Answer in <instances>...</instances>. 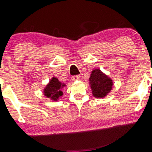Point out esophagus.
I'll return each mask as SVG.
<instances>
[{
  "instance_id": "1",
  "label": "esophagus",
  "mask_w": 152,
  "mask_h": 152,
  "mask_svg": "<svg viewBox=\"0 0 152 152\" xmlns=\"http://www.w3.org/2000/svg\"><path fill=\"white\" fill-rule=\"evenodd\" d=\"M80 79V76L79 75H76V76H72V80L73 81H77V80Z\"/></svg>"
}]
</instances>
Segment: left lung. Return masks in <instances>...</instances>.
<instances>
[{"instance_id":"obj_1","label":"left lung","mask_w":152,"mask_h":152,"mask_svg":"<svg viewBox=\"0 0 152 152\" xmlns=\"http://www.w3.org/2000/svg\"><path fill=\"white\" fill-rule=\"evenodd\" d=\"M89 81L93 95L96 98H104L112 89V80L103 74L99 69H95L92 71Z\"/></svg>"}]
</instances>
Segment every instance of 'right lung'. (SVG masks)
Here are the masks:
<instances>
[{"instance_id":"obj_1","label":"right lung","mask_w":152,"mask_h":152,"mask_svg":"<svg viewBox=\"0 0 152 152\" xmlns=\"http://www.w3.org/2000/svg\"><path fill=\"white\" fill-rule=\"evenodd\" d=\"M64 86V84H62L57 78L53 77L44 90L45 96L53 100H57L58 98L63 95L61 89Z\"/></svg>"}]
</instances>
